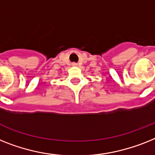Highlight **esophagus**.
Here are the masks:
<instances>
[{
	"instance_id": "esophagus-1",
	"label": "esophagus",
	"mask_w": 155,
	"mask_h": 155,
	"mask_svg": "<svg viewBox=\"0 0 155 155\" xmlns=\"http://www.w3.org/2000/svg\"><path fill=\"white\" fill-rule=\"evenodd\" d=\"M72 65H73V66H77V64H76V63H73Z\"/></svg>"
}]
</instances>
